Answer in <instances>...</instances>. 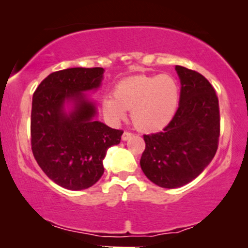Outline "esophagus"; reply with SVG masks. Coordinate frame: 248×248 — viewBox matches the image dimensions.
Here are the masks:
<instances>
[{"label": "esophagus", "instance_id": "1", "mask_svg": "<svg viewBox=\"0 0 248 248\" xmlns=\"http://www.w3.org/2000/svg\"><path fill=\"white\" fill-rule=\"evenodd\" d=\"M132 136H133V134L130 133V132H124V134H122V140L127 141V140H129V139L132 138Z\"/></svg>", "mask_w": 248, "mask_h": 248}]
</instances>
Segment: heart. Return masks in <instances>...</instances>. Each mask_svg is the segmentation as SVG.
I'll return each mask as SVG.
<instances>
[{
	"instance_id": "obj_1",
	"label": "heart",
	"mask_w": 248,
	"mask_h": 248,
	"mask_svg": "<svg viewBox=\"0 0 248 248\" xmlns=\"http://www.w3.org/2000/svg\"><path fill=\"white\" fill-rule=\"evenodd\" d=\"M113 95L102 99L104 114L118 122L132 109V121L138 129L152 133L163 129L177 110L181 88L170 75H139L122 79Z\"/></svg>"
}]
</instances>
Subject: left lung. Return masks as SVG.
Segmentation results:
<instances>
[{"instance_id":"1","label":"left lung","mask_w":248,"mask_h":248,"mask_svg":"<svg viewBox=\"0 0 248 248\" xmlns=\"http://www.w3.org/2000/svg\"><path fill=\"white\" fill-rule=\"evenodd\" d=\"M181 79L179 105L162 132L143 135L141 169L153 183L175 189L191 182L209 166L218 149L219 102L201 73L176 65Z\"/></svg>"}]
</instances>
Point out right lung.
Segmentation results:
<instances>
[{"instance_id": "1", "label": "right lung", "mask_w": 248, "mask_h": 248, "mask_svg": "<svg viewBox=\"0 0 248 248\" xmlns=\"http://www.w3.org/2000/svg\"><path fill=\"white\" fill-rule=\"evenodd\" d=\"M102 67H72L51 73L36 88L31 108V149L45 175L67 190L92 186L104 173L107 149L122 130L95 121L96 108L84 92L100 86ZM72 101L66 113L64 101Z\"/></svg>"}]
</instances>
